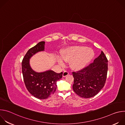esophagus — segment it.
I'll list each match as a JSON object with an SVG mask.
<instances>
[{
  "label": "esophagus",
  "mask_w": 125,
  "mask_h": 125,
  "mask_svg": "<svg viewBox=\"0 0 125 125\" xmlns=\"http://www.w3.org/2000/svg\"><path fill=\"white\" fill-rule=\"evenodd\" d=\"M68 74H69V72H68V71H65L64 72H63V77H66V76H67Z\"/></svg>",
  "instance_id": "obj_1"
}]
</instances>
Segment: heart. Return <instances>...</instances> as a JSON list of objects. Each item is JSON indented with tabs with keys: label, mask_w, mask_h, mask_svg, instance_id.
Masks as SVG:
<instances>
[{
	"label": "heart",
	"mask_w": 125,
	"mask_h": 125,
	"mask_svg": "<svg viewBox=\"0 0 125 125\" xmlns=\"http://www.w3.org/2000/svg\"><path fill=\"white\" fill-rule=\"evenodd\" d=\"M94 53L91 48L84 46H74L66 49L62 54V58L66 61H72L71 66L74 69L83 68L94 58ZM63 63V60L60 59Z\"/></svg>",
	"instance_id": "1"
}]
</instances>
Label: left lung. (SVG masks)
Masks as SVG:
<instances>
[{
    "label": "left lung",
    "mask_w": 125,
    "mask_h": 125,
    "mask_svg": "<svg viewBox=\"0 0 125 125\" xmlns=\"http://www.w3.org/2000/svg\"><path fill=\"white\" fill-rule=\"evenodd\" d=\"M107 71L108 60L101 51L93 63L76 72H72L74 92L85 98L94 96L104 86Z\"/></svg>",
    "instance_id": "left-lung-1"
}]
</instances>
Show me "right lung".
Returning a JSON list of instances; mask_svg holds the SVG:
<instances>
[{"instance_id":"1","label":"right lung","mask_w":125,"mask_h":125,"mask_svg":"<svg viewBox=\"0 0 125 125\" xmlns=\"http://www.w3.org/2000/svg\"><path fill=\"white\" fill-rule=\"evenodd\" d=\"M44 42H41L30 48L22 62L24 81L29 93L34 97L45 99L51 96L56 90V82L62 77L63 72L56 73L52 70L38 73L30 65V59L35 53L44 50Z\"/></svg>"}]
</instances>
